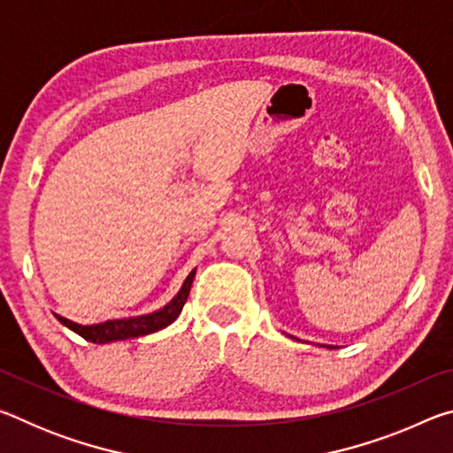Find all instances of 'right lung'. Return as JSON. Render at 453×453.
<instances>
[{"instance_id":"right-lung-1","label":"right lung","mask_w":453,"mask_h":453,"mask_svg":"<svg viewBox=\"0 0 453 453\" xmlns=\"http://www.w3.org/2000/svg\"><path fill=\"white\" fill-rule=\"evenodd\" d=\"M196 278V270H191V273L183 281L181 289L178 291V296L173 300L164 305L162 310L153 311V313H145V316H135V318H124V319H107L104 324H96V326H80L72 319H65L61 316H56L61 324L65 327H70L72 332L81 335L83 340H88L91 343H110V342H118V340H129V337H140V335H148L157 332V329H164L172 324V321L180 316L183 310V303H186L189 289H191V281Z\"/></svg>"}]
</instances>
